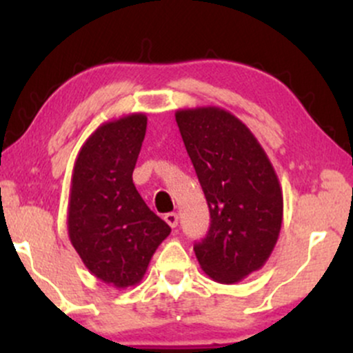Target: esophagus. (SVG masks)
Here are the masks:
<instances>
[{"mask_svg":"<svg viewBox=\"0 0 353 353\" xmlns=\"http://www.w3.org/2000/svg\"><path fill=\"white\" fill-rule=\"evenodd\" d=\"M164 221L174 229V228H177V224H179V216H177L176 212H169L164 216Z\"/></svg>","mask_w":353,"mask_h":353,"instance_id":"obj_1","label":"esophagus"}]
</instances>
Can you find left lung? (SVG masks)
Here are the masks:
<instances>
[{
  "label": "left lung",
  "instance_id": "left-lung-1",
  "mask_svg": "<svg viewBox=\"0 0 353 353\" xmlns=\"http://www.w3.org/2000/svg\"><path fill=\"white\" fill-rule=\"evenodd\" d=\"M176 121L210 212L208 236L194 252L212 281L241 282L262 269L277 244L281 182L262 145L232 112L179 109Z\"/></svg>",
  "mask_w": 353,
  "mask_h": 353
}]
</instances>
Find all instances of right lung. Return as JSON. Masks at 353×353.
Returning a JSON list of instances; mask_svg holds the SVG:
<instances>
[{"instance_id": "1", "label": "right lung", "mask_w": 353, "mask_h": 353, "mask_svg": "<svg viewBox=\"0 0 353 353\" xmlns=\"http://www.w3.org/2000/svg\"><path fill=\"white\" fill-rule=\"evenodd\" d=\"M145 125L144 112L101 124L79 149L72 169L70 241L89 272L116 289L143 281L156 249L171 234L132 182Z\"/></svg>"}]
</instances>
